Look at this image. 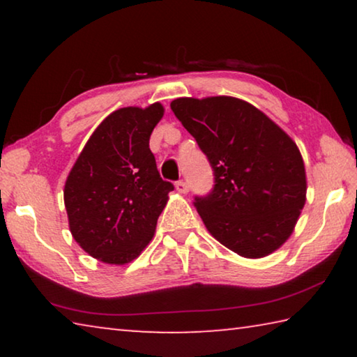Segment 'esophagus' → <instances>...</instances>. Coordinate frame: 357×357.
Masks as SVG:
<instances>
[{"label":"esophagus","mask_w":357,"mask_h":357,"mask_svg":"<svg viewBox=\"0 0 357 357\" xmlns=\"http://www.w3.org/2000/svg\"><path fill=\"white\" fill-rule=\"evenodd\" d=\"M176 190L179 193H187L189 192V184L184 183V181H179V183H176Z\"/></svg>","instance_id":"esophagus-1"}]
</instances>
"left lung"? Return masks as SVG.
I'll return each instance as SVG.
<instances>
[{"label":"left lung","mask_w":357,"mask_h":357,"mask_svg":"<svg viewBox=\"0 0 357 357\" xmlns=\"http://www.w3.org/2000/svg\"><path fill=\"white\" fill-rule=\"evenodd\" d=\"M170 107L214 170V190L195 198L208 231L244 258L280 249L305 204L298 144L261 110L231 96L179 98Z\"/></svg>","instance_id":"left-lung-1"}]
</instances>
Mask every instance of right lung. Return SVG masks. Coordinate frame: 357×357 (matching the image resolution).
<instances>
[{
	"mask_svg": "<svg viewBox=\"0 0 357 357\" xmlns=\"http://www.w3.org/2000/svg\"><path fill=\"white\" fill-rule=\"evenodd\" d=\"M165 113L160 102L124 107L102 121L64 184L72 238L107 264H128L154 236L173 184L160 178L149 137Z\"/></svg>",
	"mask_w": 357,
	"mask_h": 357,
	"instance_id": "1",
	"label": "right lung"
}]
</instances>
